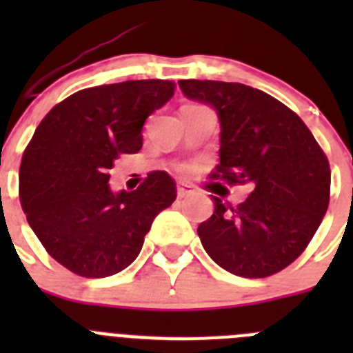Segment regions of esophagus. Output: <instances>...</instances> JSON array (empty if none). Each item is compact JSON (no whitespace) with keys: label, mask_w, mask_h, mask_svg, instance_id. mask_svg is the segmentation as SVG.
I'll return each mask as SVG.
<instances>
[{"label":"esophagus","mask_w":353,"mask_h":353,"mask_svg":"<svg viewBox=\"0 0 353 353\" xmlns=\"http://www.w3.org/2000/svg\"><path fill=\"white\" fill-rule=\"evenodd\" d=\"M176 192H179V198H185V196L192 194V192H194V189H192V185H189V183L180 182L179 185H176Z\"/></svg>","instance_id":"esophagus-1"}]
</instances>
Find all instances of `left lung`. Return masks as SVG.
I'll list each match as a JSON object with an SVG mask.
<instances>
[{
  "label": "left lung",
  "instance_id": "1",
  "mask_svg": "<svg viewBox=\"0 0 353 353\" xmlns=\"http://www.w3.org/2000/svg\"><path fill=\"white\" fill-rule=\"evenodd\" d=\"M179 86L219 118V164L212 179L251 187L235 208L212 196L214 214L198 226L205 251L235 276L279 272L307 248L329 207L323 150L292 109L261 90L198 79Z\"/></svg>",
  "mask_w": 353,
  "mask_h": 353
}]
</instances>
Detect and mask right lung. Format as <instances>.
<instances>
[{
	"mask_svg": "<svg viewBox=\"0 0 353 353\" xmlns=\"http://www.w3.org/2000/svg\"><path fill=\"white\" fill-rule=\"evenodd\" d=\"M173 81H123L81 90L46 114L19 170V198L46 251L83 277H108L136 258L159 212L176 199L166 171L114 192L109 170L143 146V125Z\"/></svg>",
	"mask_w": 353,
	"mask_h": 353,
	"instance_id": "right-lung-1",
	"label": "right lung"
}]
</instances>
